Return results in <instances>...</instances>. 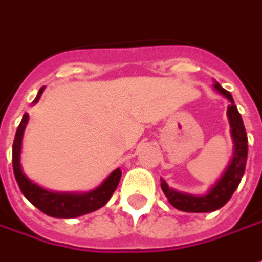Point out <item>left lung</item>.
Segmentation results:
<instances>
[{
	"mask_svg": "<svg viewBox=\"0 0 262 262\" xmlns=\"http://www.w3.org/2000/svg\"><path fill=\"white\" fill-rule=\"evenodd\" d=\"M214 88L222 95H225L230 103L228 105V119H229L230 124V135H232V140H233V157L230 159V164L226 168V171L217 180V183L209 190V193L204 195L180 193L174 188H171L161 178V188L167 195L168 202L181 212L206 213L221 209L222 206H225L229 202V199L232 197V194L235 193V190L238 188L239 183L244 177V172H245L247 157H248V138H247V132H245L242 117L233 103V98L229 91L222 88L217 82H214Z\"/></svg>",
	"mask_w": 262,
	"mask_h": 262,
	"instance_id": "obj_1",
	"label": "left lung"
}]
</instances>
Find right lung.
I'll use <instances>...</instances> for the list:
<instances>
[{
  "label": "right lung",
  "mask_w": 262,
  "mask_h": 262,
  "mask_svg": "<svg viewBox=\"0 0 262 262\" xmlns=\"http://www.w3.org/2000/svg\"><path fill=\"white\" fill-rule=\"evenodd\" d=\"M43 90H45V86H41L39 90L33 103L39 101ZM27 122H29V114L26 113L21 119L20 126L17 127L13 143L14 176H15V181L20 187L21 193L24 194V197L45 214L52 216V217H62V219L78 217V216L95 212L100 207H103L104 204L110 200L114 190L119 185L120 177H122L120 168L114 169L113 172L104 180L103 184L88 193H53L49 190H45L40 185H37L36 183H33L32 180L27 178V176L21 169V164H20L21 142H23V133Z\"/></svg>",
  "instance_id": "add662e5"
}]
</instances>
